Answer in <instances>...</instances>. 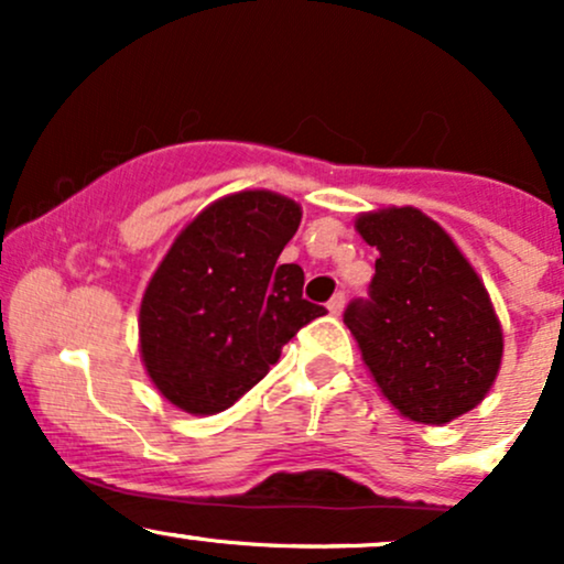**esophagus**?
<instances>
[{
	"label": "esophagus",
	"instance_id": "obj_1",
	"mask_svg": "<svg viewBox=\"0 0 564 564\" xmlns=\"http://www.w3.org/2000/svg\"><path fill=\"white\" fill-rule=\"evenodd\" d=\"M326 307H328V313H332V315H341V310H345V294H341V291H339V294H334L332 300H328Z\"/></svg>",
	"mask_w": 564,
	"mask_h": 564
}]
</instances>
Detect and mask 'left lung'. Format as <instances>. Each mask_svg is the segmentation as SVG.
<instances>
[{
    "mask_svg": "<svg viewBox=\"0 0 564 564\" xmlns=\"http://www.w3.org/2000/svg\"><path fill=\"white\" fill-rule=\"evenodd\" d=\"M355 230L377 246L371 300L345 313L364 364L400 416L448 424L490 392L503 332L482 278L416 206L364 212Z\"/></svg>",
    "mask_w": 564,
    "mask_h": 564,
    "instance_id": "left-lung-1",
    "label": "left lung"
}]
</instances>
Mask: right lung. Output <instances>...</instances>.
<instances>
[{
	"mask_svg": "<svg viewBox=\"0 0 564 564\" xmlns=\"http://www.w3.org/2000/svg\"><path fill=\"white\" fill-rule=\"evenodd\" d=\"M302 206L273 191H238L174 238L140 302V358L153 387L193 416L243 398L281 347L326 307L302 296L300 264H278Z\"/></svg>",
	"mask_w": 564,
	"mask_h": 564,
	"instance_id": "right-lung-1",
	"label": "right lung"
}]
</instances>
